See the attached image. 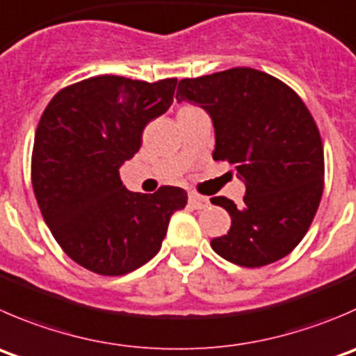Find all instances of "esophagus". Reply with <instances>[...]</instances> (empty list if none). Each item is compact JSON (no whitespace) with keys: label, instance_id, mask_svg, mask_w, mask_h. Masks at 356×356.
Here are the masks:
<instances>
[{"label":"esophagus","instance_id":"obj_1","mask_svg":"<svg viewBox=\"0 0 356 356\" xmlns=\"http://www.w3.org/2000/svg\"><path fill=\"white\" fill-rule=\"evenodd\" d=\"M188 202L193 209H198V210L205 209V207L210 205V200L207 198V196H200V195H196V193H189Z\"/></svg>","mask_w":356,"mask_h":356}]
</instances>
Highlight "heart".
<instances>
[{"instance_id": "obj_1", "label": "heart", "mask_w": 356, "mask_h": 356, "mask_svg": "<svg viewBox=\"0 0 356 356\" xmlns=\"http://www.w3.org/2000/svg\"><path fill=\"white\" fill-rule=\"evenodd\" d=\"M182 109H186V108H182Z\"/></svg>"}]
</instances>
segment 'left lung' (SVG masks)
<instances>
[{
	"mask_svg": "<svg viewBox=\"0 0 356 356\" xmlns=\"http://www.w3.org/2000/svg\"><path fill=\"white\" fill-rule=\"evenodd\" d=\"M177 102L200 106L216 132V161L245 184L241 207L224 196L227 234L213 252L245 268L291 254L308 231L323 193V146L305 102L285 83L250 67L179 81Z\"/></svg>",
	"mask_w": 356,
	"mask_h": 356,
	"instance_id": "1",
	"label": "left lung"
}]
</instances>
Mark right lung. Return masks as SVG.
<instances>
[{"label":"right lung","mask_w":356,"mask_h":356,"mask_svg":"<svg viewBox=\"0 0 356 356\" xmlns=\"http://www.w3.org/2000/svg\"><path fill=\"white\" fill-rule=\"evenodd\" d=\"M175 85L95 76L58 92L41 116L31 163L38 207L62 250L86 270L118 277L146 264L188 203L181 188L144 195L120 179L147 123L174 102Z\"/></svg>","instance_id":"obj_1"}]
</instances>
